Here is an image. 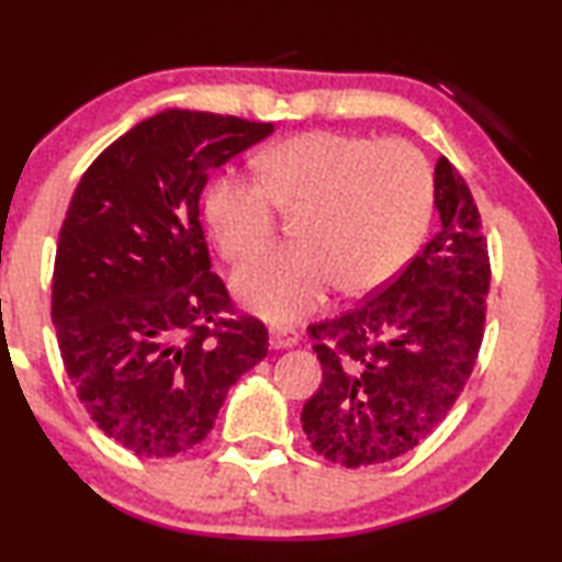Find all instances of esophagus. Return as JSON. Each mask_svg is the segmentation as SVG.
Wrapping results in <instances>:
<instances>
[{
	"mask_svg": "<svg viewBox=\"0 0 562 562\" xmlns=\"http://www.w3.org/2000/svg\"><path fill=\"white\" fill-rule=\"evenodd\" d=\"M297 341H300V336H297L295 328L278 326V328L270 330V346H272V349H292V346H295Z\"/></svg>",
	"mask_w": 562,
	"mask_h": 562,
	"instance_id": "obj_1",
	"label": "esophagus"
}]
</instances>
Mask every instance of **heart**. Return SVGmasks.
Returning a JSON list of instances; mask_svg holds the SVG:
<instances>
[{
  "mask_svg": "<svg viewBox=\"0 0 562 562\" xmlns=\"http://www.w3.org/2000/svg\"><path fill=\"white\" fill-rule=\"evenodd\" d=\"M259 180L224 172L205 191V221L226 259H247L274 228V205L297 211V241L234 274V292L270 321L311 313L334 288L361 295L390 282L428 232L432 172L409 142L303 132L257 157Z\"/></svg>",
  "mask_w": 562,
  "mask_h": 562,
  "instance_id": "obj_1",
  "label": "heart"
}]
</instances>
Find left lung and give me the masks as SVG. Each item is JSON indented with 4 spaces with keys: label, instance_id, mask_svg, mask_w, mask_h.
I'll use <instances>...</instances> for the list:
<instances>
[{
    "label": "left lung",
    "instance_id": "1",
    "mask_svg": "<svg viewBox=\"0 0 562 562\" xmlns=\"http://www.w3.org/2000/svg\"><path fill=\"white\" fill-rule=\"evenodd\" d=\"M432 183L440 232L407 270L357 311L307 328L323 382L300 423L315 453L346 469L428 438L479 357L488 292L479 209L446 157Z\"/></svg>",
    "mask_w": 562,
    "mask_h": 562
}]
</instances>
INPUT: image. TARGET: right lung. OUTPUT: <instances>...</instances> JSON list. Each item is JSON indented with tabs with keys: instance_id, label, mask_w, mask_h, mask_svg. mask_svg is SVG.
Segmentation results:
<instances>
[{
	"instance_id": "obj_1",
	"label": "right lung",
	"mask_w": 562,
	"mask_h": 562,
	"mask_svg": "<svg viewBox=\"0 0 562 562\" xmlns=\"http://www.w3.org/2000/svg\"><path fill=\"white\" fill-rule=\"evenodd\" d=\"M191 109H165L112 142L83 172L60 226L53 326L93 423L147 458L199 446L267 328L226 318L199 221L209 172L272 134Z\"/></svg>"
}]
</instances>
